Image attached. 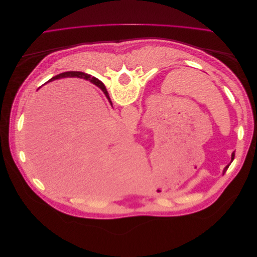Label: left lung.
Returning <instances> with one entry per match:
<instances>
[{
	"mask_svg": "<svg viewBox=\"0 0 257 257\" xmlns=\"http://www.w3.org/2000/svg\"><path fill=\"white\" fill-rule=\"evenodd\" d=\"M234 158H235V153H232V154H231V162H232V160H234ZM228 167H229V165H227L226 167H225V168H224V170H223V173L226 172Z\"/></svg>",
	"mask_w": 257,
	"mask_h": 257,
	"instance_id": "1",
	"label": "left lung"
}]
</instances>
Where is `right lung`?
Wrapping results in <instances>:
<instances>
[{
	"label": "right lung",
	"instance_id": "add662e5",
	"mask_svg": "<svg viewBox=\"0 0 257 257\" xmlns=\"http://www.w3.org/2000/svg\"><path fill=\"white\" fill-rule=\"evenodd\" d=\"M65 77H77V78H82V79H85V80H90L91 82H93L96 85L103 84L99 80H97L95 77H91V75L82 73V72H65V73H62V74H59L57 76L52 77V78L49 81L56 80V79H59V78H65ZM107 97H108V95H107Z\"/></svg>",
	"mask_w": 257,
	"mask_h": 257
}]
</instances>
